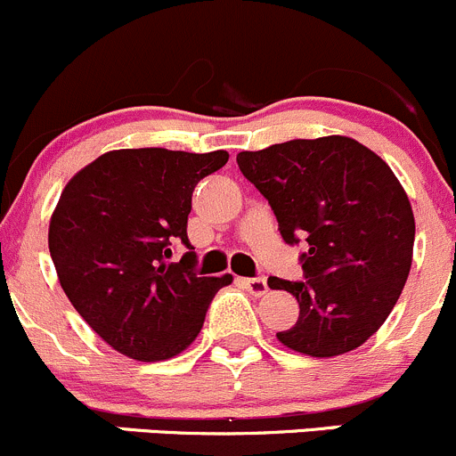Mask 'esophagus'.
I'll return each instance as SVG.
<instances>
[{
    "label": "esophagus",
    "instance_id": "34e87169",
    "mask_svg": "<svg viewBox=\"0 0 456 456\" xmlns=\"http://www.w3.org/2000/svg\"><path fill=\"white\" fill-rule=\"evenodd\" d=\"M245 287L249 289L251 296H256V297H262L266 291H269V284H266L265 278H247Z\"/></svg>",
    "mask_w": 456,
    "mask_h": 456
}]
</instances>
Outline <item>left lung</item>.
I'll return each instance as SVG.
<instances>
[{
  "label": "left lung",
  "instance_id": "1",
  "mask_svg": "<svg viewBox=\"0 0 456 456\" xmlns=\"http://www.w3.org/2000/svg\"><path fill=\"white\" fill-rule=\"evenodd\" d=\"M242 176L269 200L305 280L271 275L300 305L284 346L333 357L362 346L397 305L412 265L415 216L393 169L348 136L278 142L236 156Z\"/></svg>",
  "mask_w": 456,
  "mask_h": 456
}]
</instances>
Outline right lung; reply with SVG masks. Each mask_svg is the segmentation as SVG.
I'll use <instances>...</instances> for the list:
<instances>
[{"instance_id":"right-lung-1","label":"right lung","mask_w":456,"mask_h":456,"mask_svg":"<svg viewBox=\"0 0 456 456\" xmlns=\"http://www.w3.org/2000/svg\"><path fill=\"white\" fill-rule=\"evenodd\" d=\"M229 160L227 151L117 150L66 185L48 247L59 282L79 315L112 348L139 362L185 351L232 275L196 273L187 238L191 194ZM188 251L169 263L171 247Z\"/></svg>"}]
</instances>
